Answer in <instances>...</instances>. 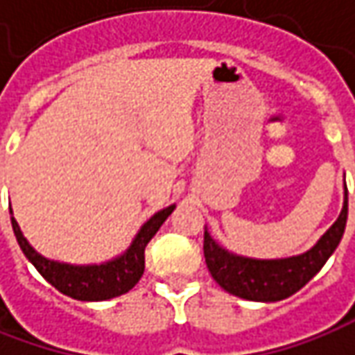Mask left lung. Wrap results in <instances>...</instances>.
<instances>
[{"instance_id": "8db88e82", "label": "left lung", "mask_w": 355, "mask_h": 355, "mask_svg": "<svg viewBox=\"0 0 355 355\" xmlns=\"http://www.w3.org/2000/svg\"><path fill=\"white\" fill-rule=\"evenodd\" d=\"M348 189L344 192V208L332 227L318 243L302 255L287 259H250L220 248L208 232H204V257L210 275L230 295L255 302H275L295 295L316 275L334 253L346 230Z\"/></svg>"}]
</instances>
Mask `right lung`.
Here are the masks:
<instances>
[{"instance_id": "add662e5", "label": "right lung", "mask_w": 355, "mask_h": 355, "mask_svg": "<svg viewBox=\"0 0 355 355\" xmlns=\"http://www.w3.org/2000/svg\"><path fill=\"white\" fill-rule=\"evenodd\" d=\"M173 210L175 204L151 216L141 226L139 234L135 236L129 250L123 255L102 265H68V263L51 261L33 250L13 216H11V226L25 257L56 291L76 300H107L128 293L139 283L145 271V248L159 232V227L163 226V222L173 214Z\"/></svg>"}]
</instances>
